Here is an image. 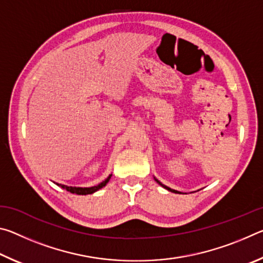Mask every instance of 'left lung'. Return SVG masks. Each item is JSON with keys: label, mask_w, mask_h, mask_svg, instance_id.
I'll list each match as a JSON object with an SVG mask.
<instances>
[{"label": "left lung", "mask_w": 263, "mask_h": 263, "mask_svg": "<svg viewBox=\"0 0 263 263\" xmlns=\"http://www.w3.org/2000/svg\"><path fill=\"white\" fill-rule=\"evenodd\" d=\"M155 181H157V182H158V183H159L160 185H162V186H163V188H166L167 190H169V191H172V193H175V194H180V193H179V191H176V190H173V189H171V188H168V186H166V185H163V184L161 183V182H160V181H158L157 179H155Z\"/></svg>", "instance_id": "left-lung-1"}]
</instances>
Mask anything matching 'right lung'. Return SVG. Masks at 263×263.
I'll use <instances>...</instances> for the list:
<instances>
[{
	"label": "right lung",
	"instance_id": "right-lung-1",
	"mask_svg": "<svg viewBox=\"0 0 263 263\" xmlns=\"http://www.w3.org/2000/svg\"><path fill=\"white\" fill-rule=\"evenodd\" d=\"M111 175L108 176V179H105L103 182H101V183L99 185H95V186H90V188H77V186H67V185H61L59 184L62 189H66L67 191H69V193L72 194H77V195H89V194H92L95 193V191H97L101 188H103V186L106 185V183H108L109 180H110Z\"/></svg>",
	"mask_w": 263,
	"mask_h": 263
}]
</instances>
